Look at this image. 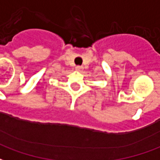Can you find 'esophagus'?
<instances>
[{
	"label": "esophagus",
	"instance_id": "1",
	"mask_svg": "<svg viewBox=\"0 0 160 160\" xmlns=\"http://www.w3.org/2000/svg\"><path fill=\"white\" fill-rule=\"evenodd\" d=\"M75 69H76L77 71H82V70H83V67H82V66H76V67H75Z\"/></svg>",
	"mask_w": 160,
	"mask_h": 160
}]
</instances>
